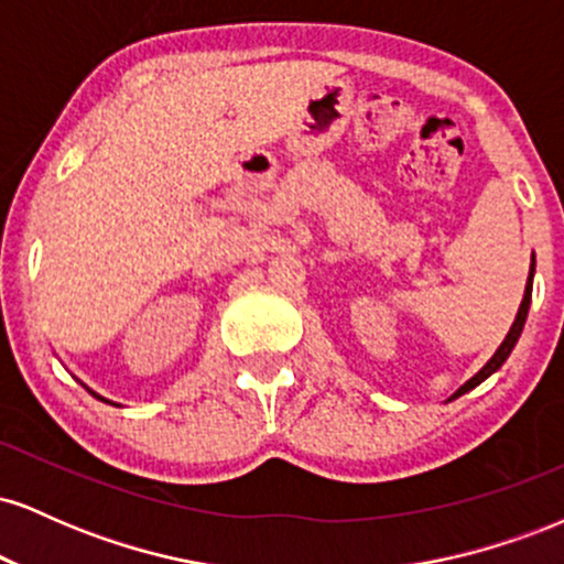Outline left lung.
<instances>
[{
  "label": "left lung",
  "mask_w": 564,
  "mask_h": 564,
  "mask_svg": "<svg viewBox=\"0 0 564 564\" xmlns=\"http://www.w3.org/2000/svg\"><path fill=\"white\" fill-rule=\"evenodd\" d=\"M535 264V262H533ZM530 296H533V270H530V278H528V286H525V296H522V304H520V310H517V318H514V323H511V328H509V334H507V339L501 341V347L496 349V355L494 358L488 360V364H485L480 371L475 373V377H471L467 384L462 387V390H458L456 394H453V398H458V394H464V392H469V390H475L477 384H480V381H485L490 377V373L494 371H498V368L503 366V360L509 358V352L511 349H514V345H517V339H520V334H522V326H525V321H528V310H530Z\"/></svg>",
  "instance_id": "1"
}]
</instances>
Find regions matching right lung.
Here are the masks:
<instances>
[{"mask_svg": "<svg viewBox=\"0 0 564 564\" xmlns=\"http://www.w3.org/2000/svg\"><path fill=\"white\" fill-rule=\"evenodd\" d=\"M93 394H95V392H93ZM95 398H97V394H95ZM100 400H102V398H100Z\"/></svg>", "mask_w": 564, "mask_h": 564, "instance_id": "right-lung-1", "label": "right lung"}]
</instances>
